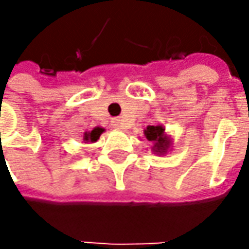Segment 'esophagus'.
Here are the masks:
<instances>
[{"mask_svg": "<svg viewBox=\"0 0 249 249\" xmlns=\"http://www.w3.org/2000/svg\"><path fill=\"white\" fill-rule=\"evenodd\" d=\"M112 126L115 127V129H122V122L118 118H115V119H112Z\"/></svg>", "mask_w": 249, "mask_h": 249, "instance_id": "34e87169", "label": "esophagus"}]
</instances>
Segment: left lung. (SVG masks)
<instances>
[{
  "label": "left lung",
  "instance_id": "obj_1",
  "mask_svg": "<svg viewBox=\"0 0 249 249\" xmlns=\"http://www.w3.org/2000/svg\"><path fill=\"white\" fill-rule=\"evenodd\" d=\"M144 136H145V139L154 144L151 147L154 154L165 155L167 152V149L172 147V139L167 136L166 131H165V127L162 124L147 126V129L144 130Z\"/></svg>",
  "mask_w": 249,
  "mask_h": 249
}]
</instances>
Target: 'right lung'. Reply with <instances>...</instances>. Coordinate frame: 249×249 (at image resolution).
Listing matches in <instances>:
<instances>
[{"mask_svg": "<svg viewBox=\"0 0 249 249\" xmlns=\"http://www.w3.org/2000/svg\"><path fill=\"white\" fill-rule=\"evenodd\" d=\"M104 131H105V129L97 126V127H94V129L90 130V131H86V133L83 134V141H84V142H95V141H98L100 136Z\"/></svg>", "mask_w": 249, "mask_h": 249, "instance_id": "right-lung-1", "label": "right lung"}]
</instances>
